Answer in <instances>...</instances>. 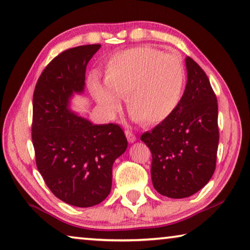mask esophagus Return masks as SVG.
I'll list each match as a JSON object with an SVG mask.
<instances>
[{
    "label": "esophagus",
    "mask_w": 250,
    "mask_h": 250,
    "mask_svg": "<svg viewBox=\"0 0 250 250\" xmlns=\"http://www.w3.org/2000/svg\"><path fill=\"white\" fill-rule=\"evenodd\" d=\"M125 137H126V139H128V141L130 142V143H133V142H135L137 141V135H135L132 131L131 130H125Z\"/></svg>",
    "instance_id": "1"
}]
</instances>
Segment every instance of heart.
<instances>
[{"instance_id":"1","label":"heart","mask_w":250,"mask_h":250,"mask_svg":"<svg viewBox=\"0 0 250 250\" xmlns=\"http://www.w3.org/2000/svg\"><path fill=\"white\" fill-rule=\"evenodd\" d=\"M105 84L92 83V92L109 113L121 109L143 125L167 120L179 105L183 94L185 70L181 59L150 47H138L113 55L105 69Z\"/></svg>"}]
</instances>
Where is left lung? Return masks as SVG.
<instances>
[{
    "label": "left lung",
    "instance_id": "1",
    "mask_svg": "<svg viewBox=\"0 0 250 250\" xmlns=\"http://www.w3.org/2000/svg\"><path fill=\"white\" fill-rule=\"evenodd\" d=\"M188 83L175 111L141 135L152 153L151 177L156 192L188 197L208 183L216 167L218 105L205 71L185 58Z\"/></svg>",
    "mask_w": 250,
    "mask_h": 250
}]
</instances>
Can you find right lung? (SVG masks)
Instances as JSON below:
<instances>
[{
	"label": "right lung",
	"mask_w": 250,
	"mask_h": 250,
	"mask_svg": "<svg viewBox=\"0 0 250 250\" xmlns=\"http://www.w3.org/2000/svg\"><path fill=\"white\" fill-rule=\"evenodd\" d=\"M100 46L59 54L43 70L33 95L36 167L55 196L77 207L97 205L109 195L113 162L128 146L118 125H92L68 109L74 92L83 91L87 64Z\"/></svg>",
	"instance_id": "obj_1"
}]
</instances>
